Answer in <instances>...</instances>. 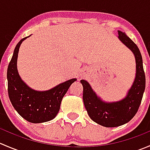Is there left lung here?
Listing matches in <instances>:
<instances>
[{
	"label": "left lung",
	"mask_w": 150,
	"mask_h": 150,
	"mask_svg": "<svg viewBox=\"0 0 150 150\" xmlns=\"http://www.w3.org/2000/svg\"><path fill=\"white\" fill-rule=\"evenodd\" d=\"M118 39L135 57L136 75L134 83L121 100L106 102L96 94L88 82L81 80L83 87V99L88 115L93 121L107 128H113L129 122L137 112L145 89V74L142 54L137 45L125 33L117 31Z\"/></svg>",
	"instance_id": "left-lung-1"
}]
</instances>
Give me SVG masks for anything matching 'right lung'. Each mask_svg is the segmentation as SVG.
<instances>
[{"mask_svg":"<svg viewBox=\"0 0 150 150\" xmlns=\"http://www.w3.org/2000/svg\"><path fill=\"white\" fill-rule=\"evenodd\" d=\"M30 36L22 39L13 51L7 69L8 93L13 107L24 119L33 123H41L53 120L57 115L63 97L77 79L68 80L42 91L29 87L19 75L17 58L20 45Z\"/></svg>","mask_w":150,"mask_h":150,"instance_id":"obj_1","label":"right lung"}]
</instances>
